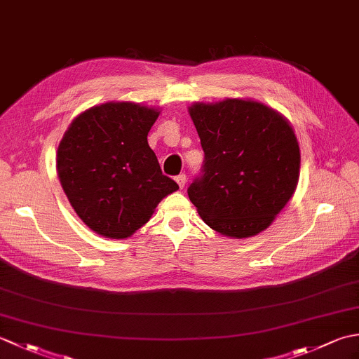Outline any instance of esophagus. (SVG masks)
Instances as JSON below:
<instances>
[{
  "instance_id": "esophagus-1",
  "label": "esophagus",
  "mask_w": 359,
  "mask_h": 359,
  "mask_svg": "<svg viewBox=\"0 0 359 359\" xmlns=\"http://www.w3.org/2000/svg\"><path fill=\"white\" fill-rule=\"evenodd\" d=\"M175 182H177V185H179L180 189H184L185 185H187V175L185 174L177 175V177H175Z\"/></svg>"
}]
</instances>
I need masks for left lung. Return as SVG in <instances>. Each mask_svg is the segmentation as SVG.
Wrapping results in <instances>:
<instances>
[{"instance_id":"left-lung-1","label":"left lung","mask_w":359,"mask_h":359,"mask_svg":"<svg viewBox=\"0 0 359 359\" xmlns=\"http://www.w3.org/2000/svg\"><path fill=\"white\" fill-rule=\"evenodd\" d=\"M189 116L205 152L203 174L188 188L202 220L233 239L266 230L292 199L301 152L290 121L251 98L193 103Z\"/></svg>"}]
</instances>
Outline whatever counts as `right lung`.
Returning a JSON list of instances; mask_svg holds the SVG:
<instances>
[{
  "label": "right lung",
  "mask_w": 359,
  "mask_h": 359,
  "mask_svg": "<svg viewBox=\"0 0 359 359\" xmlns=\"http://www.w3.org/2000/svg\"><path fill=\"white\" fill-rule=\"evenodd\" d=\"M160 111L108 102L79 114L57 149V172L74 211L94 233L126 239L179 185L162 174L148 133Z\"/></svg>",
  "instance_id": "right-lung-1"
}]
</instances>
